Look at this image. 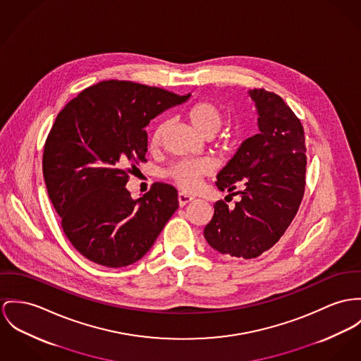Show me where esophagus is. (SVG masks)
Listing matches in <instances>:
<instances>
[{"mask_svg": "<svg viewBox=\"0 0 361 361\" xmlns=\"http://www.w3.org/2000/svg\"><path fill=\"white\" fill-rule=\"evenodd\" d=\"M178 204H180V207H183V206H185V204H188L190 202H192L194 200V197H191V196H188V195L185 194H178Z\"/></svg>", "mask_w": 361, "mask_h": 361, "instance_id": "1", "label": "esophagus"}]
</instances>
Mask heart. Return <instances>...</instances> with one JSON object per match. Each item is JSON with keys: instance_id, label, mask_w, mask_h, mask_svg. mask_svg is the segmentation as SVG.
Segmentation results:
<instances>
[{"instance_id": "b5f03b06", "label": "heart", "mask_w": 361, "mask_h": 361, "mask_svg": "<svg viewBox=\"0 0 361 361\" xmlns=\"http://www.w3.org/2000/svg\"><path fill=\"white\" fill-rule=\"evenodd\" d=\"M187 116L195 129L203 136H213L221 128L224 121L221 109L216 103L207 100L195 103L187 111ZM165 130L166 122H157L149 136L151 147L159 145ZM212 170L213 166L207 159H184L169 167L166 174L183 191H194L199 187L200 180L209 176Z\"/></svg>"}]
</instances>
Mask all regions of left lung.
<instances>
[{
	"instance_id": "left-lung-1",
	"label": "left lung",
	"mask_w": 361,
	"mask_h": 361,
	"mask_svg": "<svg viewBox=\"0 0 361 361\" xmlns=\"http://www.w3.org/2000/svg\"><path fill=\"white\" fill-rule=\"evenodd\" d=\"M259 133L245 140L217 176L220 191L240 195L233 207L214 203L204 226L207 243L221 254L257 258L274 247L294 220L305 192L304 128L274 92L252 89ZM240 185L242 192L233 193Z\"/></svg>"
}]
</instances>
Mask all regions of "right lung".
I'll return each mask as SVG.
<instances>
[{"label":"right lung","mask_w":361,"mask_h":361,"mask_svg":"<svg viewBox=\"0 0 361 361\" xmlns=\"http://www.w3.org/2000/svg\"><path fill=\"white\" fill-rule=\"evenodd\" d=\"M188 97L110 80L86 87L57 114L44 145V180L63 232L85 258L109 268L135 264L178 209L169 184L154 183L137 200L125 185L147 162L149 119Z\"/></svg>","instance_id":"add662e5"}]
</instances>
